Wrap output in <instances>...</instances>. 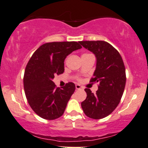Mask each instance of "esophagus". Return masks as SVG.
Returning a JSON list of instances; mask_svg holds the SVG:
<instances>
[{
    "mask_svg": "<svg viewBox=\"0 0 148 148\" xmlns=\"http://www.w3.org/2000/svg\"><path fill=\"white\" fill-rule=\"evenodd\" d=\"M76 90H81V89H82V87L80 85L76 84Z\"/></svg>",
    "mask_w": 148,
    "mask_h": 148,
    "instance_id": "34e87169",
    "label": "esophagus"
}]
</instances>
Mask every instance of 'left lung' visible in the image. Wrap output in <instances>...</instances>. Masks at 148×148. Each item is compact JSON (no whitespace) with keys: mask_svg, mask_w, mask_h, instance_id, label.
I'll use <instances>...</instances> for the list:
<instances>
[{"mask_svg":"<svg viewBox=\"0 0 148 148\" xmlns=\"http://www.w3.org/2000/svg\"><path fill=\"white\" fill-rule=\"evenodd\" d=\"M83 47L95 55L96 69L92 81L99 82L96 94L85 89L87 98L81 107L87 116L94 119L110 115L120 103L125 86V69L119 51L103 40L80 41Z\"/></svg>","mask_w":148,"mask_h":148,"instance_id":"1","label":"left lung"}]
</instances>
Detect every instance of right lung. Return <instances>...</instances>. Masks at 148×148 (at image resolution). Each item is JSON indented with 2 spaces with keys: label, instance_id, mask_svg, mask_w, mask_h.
Here are the masks:
<instances>
[{
  "label": "right lung",
  "instance_id": "right-lung-1",
  "mask_svg": "<svg viewBox=\"0 0 148 148\" xmlns=\"http://www.w3.org/2000/svg\"><path fill=\"white\" fill-rule=\"evenodd\" d=\"M81 48L79 42H47L36 49L28 62L23 78L25 93L32 109L41 118L54 120L63 114L75 85L68 83L60 89L53 79L64 72L66 57Z\"/></svg>",
  "mask_w": 148,
  "mask_h": 148
}]
</instances>
